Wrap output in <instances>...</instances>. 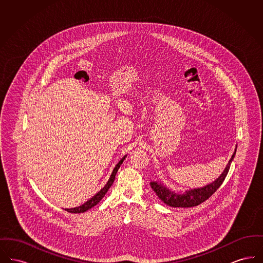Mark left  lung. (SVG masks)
Wrapping results in <instances>:
<instances>
[{
	"mask_svg": "<svg viewBox=\"0 0 263 263\" xmlns=\"http://www.w3.org/2000/svg\"><path fill=\"white\" fill-rule=\"evenodd\" d=\"M235 155H236V152L233 154L231 160L229 161V163L226 166L225 171L223 172L222 175L219 176V178H217V180H215L214 182L204 186V187L189 190L183 194H178L174 191H171L170 189L163 186V184H161L159 182H155V181L150 182L151 187L156 192L158 197L168 206L184 207V208L197 206L201 203H203L204 201L207 200L208 198H210L213 194L217 191V189L221 186V184L225 180L226 176L229 173L231 163H232Z\"/></svg>",
	"mask_w": 263,
	"mask_h": 263,
	"instance_id": "obj_1",
	"label": "left lung"
}]
</instances>
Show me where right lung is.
<instances>
[{
  "label": "right lung",
  "instance_id": "1",
  "mask_svg": "<svg viewBox=\"0 0 263 263\" xmlns=\"http://www.w3.org/2000/svg\"><path fill=\"white\" fill-rule=\"evenodd\" d=\"M125 160V157L124 158H122L120 161H119V163L116 164V166L114 167V170H113L112 174H111V176H110V178H109V180H108V182L104 185V187L102 188L101 190H100L95 196H92L89 200L87 201L86 203H84L83 205H81V206H79V207H76V208H71V209H66V211L67 212L70 213H83L86 212L87 210L88 209H90V208H92L93 206H96L99 202H100L103 197H104V195L106 194V192H107V190L110 188V186L112 185L113 182H114V179H115V175L117 174V171H118V168L120 167V165L122 164L123 163V161Z\"/></svg>",
  "mask_w": 263,
  "mask_h": 263
}]
</instances>
